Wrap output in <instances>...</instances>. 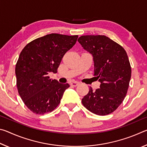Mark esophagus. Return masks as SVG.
I'll return each mask as SVG.
<instances>
[{"label":"esophagus","instance_id":"34e87169","mask_svg":"<svg viewBox=\"0 0 147 147\" xmlns=\"http://www.w3.org/2000/svg\"><path fill=\"white\" fill-rule=\"evenodd\" d=\"M79 84H80V83L78 82H73L71 83V86H73V87H76L77 86H78Z\"/></svg>","mask_w":147,"mask_h":147}]
</instances>
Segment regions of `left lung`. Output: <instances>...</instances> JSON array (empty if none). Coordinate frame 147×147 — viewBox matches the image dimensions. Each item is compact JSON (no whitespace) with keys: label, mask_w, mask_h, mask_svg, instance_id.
Returning <instances> with one entry per match:
<instances>
[{"label":"left lung","mask_w":147,"mask_h":147,"mask_svg":"<svg viewBox=\"0 0 147 147\" xmlns=\"http://www.w3.org/2000/svg\"><path fill=\"white\" fill-rule=\"evenodd\" d=\"M78 41L93 56L94 76L100 82L96 91L89 88L82 102L93 113L108 115L120 106L127 93L131 72L127 54L105 36H82Z\"/></svg>","instance_id":"obj_1"}]
</instances>
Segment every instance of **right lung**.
<instances>
[{"mask_svg":"<svg viewBox=\"0 0 147 147\" xmlns=\"http://www.w3.org/2000/svg\"><path fill=\"white\" fill-rule=\"evenodd\" d=\"M78 37L47 34L27 44L21 51L16 66L17 87L23 102L33 113L43 115L59 105L69 85L51 79L48 74L57 73L64 54Z\"/></svg>","mask_w":147,"mask_h":147,"instance_id":"right-lung-1","label":"right lung"}]
</instances>
